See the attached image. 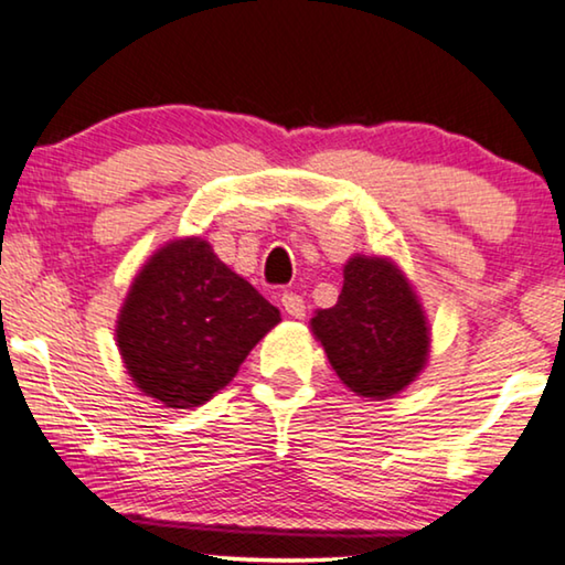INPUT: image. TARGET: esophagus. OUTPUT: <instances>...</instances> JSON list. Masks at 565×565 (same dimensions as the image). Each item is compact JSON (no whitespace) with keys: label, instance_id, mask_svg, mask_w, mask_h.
<instances>
[{"label":"esophagus","instance_id":"1","mask_svg":"<svg viewBox=\"0 0 565 565\" xmlns=\"http://www.w3.org/2000/svg\"><path fill=\"white\" fill-rule=\"evenodd\" d=\"M282 308H285V312H288V316H292V318H306V300H302L298 292L285 290V292H282Z\"/></svg>","mask_w":565,"mask_h":565}]
</instances>
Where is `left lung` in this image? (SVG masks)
Segmentation results:
<instances>
[{"label":"left lung","instance_id":"8db88e82","mask_svg":"<svg viewBox=\"0 0 565 565\" xmlns=\"http://www.w3.org/2000/svg\"><path fill=\"white\" fill-rule=\"evenodd\" d=\"M338 379L386 398L409 386L429 351V328L406 277L381 257H353L338 302L310 320Z\"/></svg>","mask_w":565,"mask_h":565}]
</instances>
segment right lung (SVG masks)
Wrapping results in <instances>:
<instances>
[{
	"mask_svg": "<svg viewBox=\"0 0 565 565\" xmlns=\"http://www.w3.org/2000/svg\"><path fill=\"white\" fill-rule=\"evenodd\" d=\"M277 323L280 310L192 237L159 249L138 273L118 318V349L143 394L189 409L227 386Z\"/></svg>",
	"mask_w": 565,
	"mask_h": 565,
	"instance_id": "1",
	"label": "right lung"
}]
</instances>
